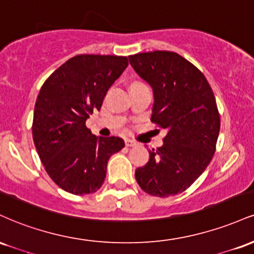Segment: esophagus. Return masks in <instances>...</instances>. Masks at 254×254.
I'll list each match as a JSON object with an SVG mask.
<instances>
[{
    "instance_id": "34e87169",
    "label": "esophagus",
    "mask_w": 254,
    "mask_h": 254,
    "mask_svg": "<svg viewBox=\"0 0 254 254\" xmlns=\"http://www.w3.org/2000/svg\"><path fill=\"white\" fill-rule=\"evenodd\" d=\"M125 145H127V147H135V145H137V143L135 141H132V139H125Z\"/></svg>"
}]
</instances>
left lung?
<instances>
[{"mask_svg": "<svg viewBox=\"0 0 254 254\" xmlns=\"http://www.w3.org/2000/svg\"><path fill=\"white\" fill-rule=\"evenodd\" d=\"M129 61L153 88L151 122L167 130L162 147L149 150V161L135 178L151 196L182 193L215 154L220 132L215 95L203 72L176 52H143Z\"/></svg>", "mask_w": 254, "mask_h": 254, "instance_id": "left-lung-1", "label": "left lung"}]
</instances>
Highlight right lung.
I'll return each mask as SVG.
<instances>
[{
    "label": "right lung",
    "instance_id": "obj_1",
    "mask_svg": "<svg viewBox=\"0 0 254 254\" xmlns=\"http://www.w3.org/2000/svg\"><path fill=\"white\" fill-rule=\"evenodd\" d=\"M127 58L77 55L44 82L34 106L32 133L49 177L72 194L94 193L106 177L107 161L124 147L119 137H97L87 118L100 111Z\"/></svg>",
    "mask_w": 254,
    "mask_h": 254
}]
</instances>
